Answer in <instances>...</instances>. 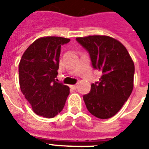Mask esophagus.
Listing matches in <instances>:
<instances>
[{
	"label": "esophagus",
	"instance_id": "esophagus-1",
	"mask_svg": "<svg viewBox=\"0 0 149 149\" xmlns=\"http://www.w3.org/2000/svg\"><path fill=\"white\" fill-rule=\"evenodd\" d=\"M70 87H71L72 88V89H74V90H76V89L77 88V84H74V85H71Z\"/></svg>",
	"mask_w": 149,
	"mask_h": 149
}]
</instances>
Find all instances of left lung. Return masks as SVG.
<instances>
[{"instance_id":"obj_1","label":"left lung","mask_w":149,"mask_h":149,"mask_svg":"<svg viewBox=\"0 0 149 149\" xmlns=\"http://www.w3.org/2000/svg\"><path fill=\"white\" fill-rule=\"evenodd\" d=\"M86 49L94 69L102 72L99 81L91 84L83 96L87 109L100 119H109L120 111L133 88L135 66L121 43L107 36L77 37Z\"/></svg>"}]
</instances>
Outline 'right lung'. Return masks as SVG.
<instances>
[{
	"instance_id": "add662e5",
	"label": "right lung",
	"mask_w": 149,
	"mask_h": 149,
	"mask_svg": "<svg viewBox=\"0 0 149 149\" xmlns=\"http://www.w3.org/2000/svg\"><path fill=\"white\" fill-rule=\"evenodd\" d=\"M70 40L46 37L28 48L19 64V82L22 93L38 116L52 118L64 109L69 87L56 81L61 45Z\"/></svg>"
}]
</instances>
